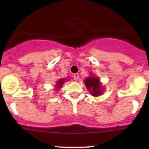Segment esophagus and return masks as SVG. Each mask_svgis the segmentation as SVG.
<instances>
[{
	"label": "esophagus",
	"mask_w": 149,
	"mask_h": 149,
	"mask_svg": "<svg viewBox=\"0 0 149 149\" xmlns=\"http://www.w3.org/2000/svg\"><path fill=\"white\" fill-rule=\"evenodd\" d=\"M79 78V74H74V79L75 80V81H77Z\"/></svg>",
	"instance_id": "esophagus-1"
}]
</instances>
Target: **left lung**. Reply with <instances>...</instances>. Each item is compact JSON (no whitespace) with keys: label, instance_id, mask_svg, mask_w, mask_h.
Returning <instances> with one entry per match:
<instances>
[{"label":"left lung","instance_id":"obj_1","mask_svg":"<svg viewBox=\"0 0 149 149\" xmlns=\"http://www.w3.org/2000/svg\"><path fill=\"white\" fill-rule=\"evenodd\" d=\"M84 84L93 96L97 97L103 93V88L101 86V82H100L98 77H95V76H90L85 79Z\"/></svg>","mask_w":149,"mask_h":149}]
</instances>
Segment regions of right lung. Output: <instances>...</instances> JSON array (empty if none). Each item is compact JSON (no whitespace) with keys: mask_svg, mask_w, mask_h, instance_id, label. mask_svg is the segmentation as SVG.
I'll return each mask as SVG.
<instances>
[{"mask_svg":"<svg viewBox=\"0 0 149 149\" xmlns=\"http://www.w3.org/2000/svg\"><path fill=\"white\" fill-rule=\"evenodd\" d=\"M65 79H63V78H61L60 80H59V81L56 82V85H55V86H56V88H55V89H60V88L63 86V84H64V82H65Z\"/></svg>","mask_w":149,"mask_h":149,"instance_id":"1","label":"right lung"}]
</instances>
